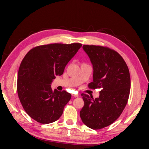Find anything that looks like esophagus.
<instances>
[{
  "mask_svg": "<svg viewBox=\"0 0 149 149\" xmlns=\"http://www.w3.org/2000/svg\"><path fill=\"white\" fill-rule=\"evenodd\" d=\"M72 97H79V95H74V94H72Z\"/></svg>",
  "mask_w": 149,
  "mask_h": 149,
  "instance_id": "esophagus-1",
  "label": "esophagus"
}]
</instances>
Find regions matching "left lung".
<instances>
[{
    "mask_svg": "<svg viewBox=\"0 0 149 149\" xmlns=\"http://www.w3.org/2000/svg\"><path fill=\"white\" fill-rule=\"evenodd\" d=\"M83 49L93 65V81L89 87L101 91L95 99L81 94L84 106L80 117L87 127L100 130L114 122L125 108L130 92V74L124 60L114 50L95 45H84Z\"/></svg>",
    "mask_w": 149,
    "mask_h": 149,
    "instance_id": "8db88e82",
    "label": "left lung"
}]
</instances>
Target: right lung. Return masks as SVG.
Wrapping results in <instances>:
<instances>
[{"label": "right lung", "mask_w": 149, "mask_h": 149, "mask_svg": "<svg viewBox=\"0 0 149 149\" xmlns=\"http://www.w3.org/2000/svg\"><path fill=\"white\" fill-rule=\"evenodd\" d=\"M82 45L50 44L33 48L27 52L17 73V91L22 107L30 117L41 123L58 120L71 94L52 90L56 75L64 73L65 65Z\"/></svg>", "instance_id": "add662e5"}]
</instances>
